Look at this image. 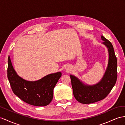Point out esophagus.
<instances>
[{
  "label": "esophagus",
  "instance_id": "obj_1",
  "mask_svg": "<svg viewBox=\"0 0 125 125\" xmlns=\"http://www.w3.org/2000/svg\"><path fill=\"white\" fill-rule=\"evenodd\" d=\"M67 69H68V68H67Z\"/></svg>",
  "mask_w": 125,
  "mask_h": 125
}]
</instances>
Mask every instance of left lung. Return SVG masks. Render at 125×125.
<instances>
[{
  "instance_id": "obj_1",
  "label": "left lung",
  "mask_w": 125,
  "mask_h": 125,
  "mask_svg": "<svg viewBox=\"0 0 125 125\" xmlns=\"http://www.w3.org/2000/svg\"><path fill=\"white\" fill-rule=\"evenodd\" d=\"M101 39L109 53L108 66L101 80L98 83L90 85L84 84L74 75H70L74 96L77 101L83 104H90L104 99L117 81V60L113 45L102 35Z\"/></svg>"
}]
</instances>
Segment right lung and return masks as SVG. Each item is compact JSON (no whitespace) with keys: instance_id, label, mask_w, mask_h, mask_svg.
Here are the masks:
<instances>
[{"instance_id":"add662e5","label":"right lung","mask_w":125,"mask_h":125,"mask_svg":"<svg viewBox=\"0 0 125 125\" xmlns=\"http://www.w3.org/2000/svg\"><path fill=\"white\" fill-rule=\"evenodd\" d=\"M59 72L35 81L24 80L17 75L8 57L7 77L14 93L23 101L35 106H45L51 102L53 89L62 76Z\"/></svg>"}]
</instances>
